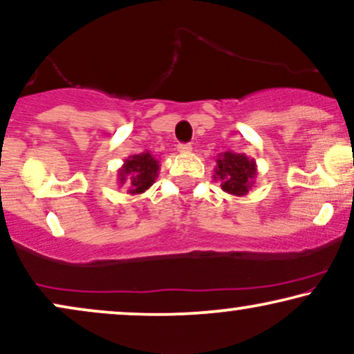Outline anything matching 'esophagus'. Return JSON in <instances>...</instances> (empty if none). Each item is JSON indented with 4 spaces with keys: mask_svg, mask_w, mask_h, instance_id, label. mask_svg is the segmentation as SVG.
Returning a JSON list of instances; mask_svg holds the SVG:
<instances>
[{
    "mask_svg": "<svg viewBox=\"0 0 354 354\" xmlns=\"http://www.w3.org/2000/svg\"><path fill=\"white\" fill-rule=\"evenodd\" d=\"M177 151L180 152V154H189L192 151V144H177Z\"/></svg>",
    "mask_w": 354,
    "mask_h": 354,
    "instance_id": "1",
    "label": "esophagus"
}]
</instances>
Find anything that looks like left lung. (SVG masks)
<instances>
[{"label": "left lung", "instance_id": "obj_1", "mask_svg": "<svg viewBox=\"0 0 354 354\" xmlns=\"http://www.w3.org/2000/svg\"><path fill=\"white\" fill-rule=\"evenodd\" d=\"M257 165L254 159L238 152H221L216 159V167L213 178L220 180L221 189L226 194L244 197L254 185Z\"/></svg>", "mask_w": 354, "mask_h": 354}]
</instances>
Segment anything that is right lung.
I'll use <instances>...</instances> for the list:
<instances>
[{
    "label": "right lung",
    "instance_id": "1",
    "mask_svg": "<svg viewBox=\"0 0 354 354\" xmlns=\"http://www.w3.org/2000/svg\"><path fill=\"white\" fill-rule=\"evenodd\" d=\"M159 169V160L149 151L129 156L121 169H118V184L121 187L126 184L131 195L144 194L156 182Z\"/></svg>",
    "mask_w": 354,
    "mask_h": 354
}]
</instances>
